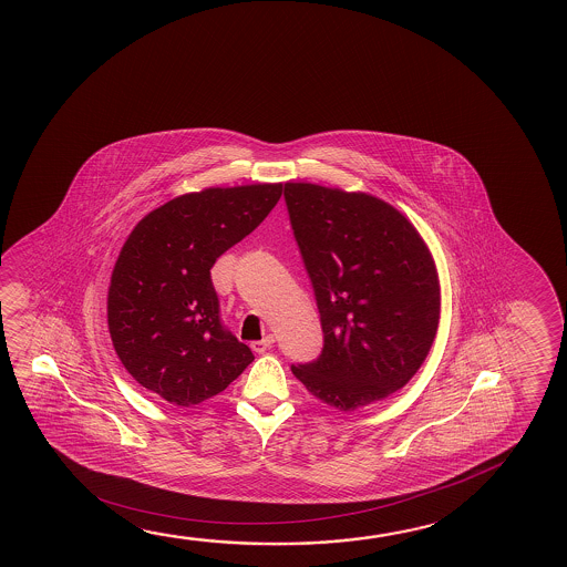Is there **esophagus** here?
Instances as JSON below:
<instances>
[{"label":"esophagus","mask_w":567,"mask_h":567,"mask_svg":"<svg viewBox=\"0 0 567 567\" xmlns=\"http://www.w3.org/2000/svg\"><path fill=\"white\" fill-rule=\"evenodd\" d=\"M272 343H275V336H265L262 340L251 341V349L255 353H265L267 349L272 348Z\"/></svg>","instance_id":"1"}]
</instances>
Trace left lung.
I'll use <instances>...</instances> for the list:
<instances>
[{
    "label": "left lung",
    "instance_id": "1",
    "mask_svg": "<svg viewBox=\"0 0 567 567\" xmlns=\"http://www.w3.org/2000/svg\"><path fill=\"white\" fill-rule=\"evenodd\" d=\"M285 202L323 331L322 353L292 373L341 412L386 399L436 338L440 287L426 245L369 194L287 183Z\"/></svg>",
    "mask_w": 567,
    "mask_h": 567
}]
</instances>
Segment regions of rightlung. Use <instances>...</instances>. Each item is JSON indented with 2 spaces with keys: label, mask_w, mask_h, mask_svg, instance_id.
Returning <instances> with one entry per match:
<instances>
[{
  "label": "right lung",
  "mask_w": 567,
  "mask_h": 567,
  "mask_svg": "<svg viewBox=\"0 0 567 567\" xmlns=\"http://www.w3.org/2000/svg\"><path fill=\"white\" fill-rule=\"evenodd\" d=\"M280 194L282 184L184 194L141 219L123 245L107 326L123 367L166 402L212 399L255 359L221 322L209 269L269 216Z\"/></svg>",
  "instance_id": "1"
}]
</instances>
